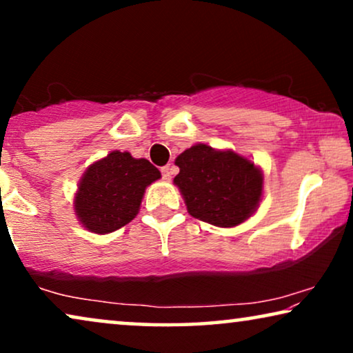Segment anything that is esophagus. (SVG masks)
<instances>
[{"label": "esophagus", "mask_w": 353, "mask_h": 353, "mask_svg": "<svg viewBox=\"0 0 353 353\" xmlns=\"http://www.w3.org/2000/svg\"><path fill=\"white\" fill-rule=\"evenodd\" d=\"M161 172H162L163 180L170 181L172 180V175H173V173H175V168H173V165H165V167L161 168Z\"/></svg>", "instance_id": "34e87169"}]
</instances>
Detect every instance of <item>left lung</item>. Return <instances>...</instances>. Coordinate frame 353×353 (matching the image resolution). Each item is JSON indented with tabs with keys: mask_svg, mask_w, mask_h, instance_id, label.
Returning <instances> with one entry per match:
<instances>
[{
	"mask_svg": "<svg viewBox=\"0 0 353 353\" xmlns=\"http://www.w3.org/2000/svg\"><path fill=\"white\" fill-rule=\"evenodd\" d=\"M180 173L173 183L190 215L205 223L231 228L257 210L263 175L254 162L233 151L194 144L175 159Z\"/></svg>",
	"mask_w": 353,
	"mask_h": 353,
	"instance_id": "left-lung-1",
	"label": "left lung"
}]
</instances>
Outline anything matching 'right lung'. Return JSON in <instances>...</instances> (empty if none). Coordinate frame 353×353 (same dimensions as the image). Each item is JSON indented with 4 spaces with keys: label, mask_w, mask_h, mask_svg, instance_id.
<instances>
[{
    "label": "right lung",
    "mask_w": 353,
    "mask_h": 353,
    "mask_svg": "<svg viewBox=\"0 0 353 353\" xmlns=\"http://www.w3.org/2000/svg\"><path fill=\"white\" fill-rule=\"evenodd\" d=\"M161 172L146 159L112 151L88 167L75 194V212L86 230L112 233L137 216L146 186Z\"/></svg>",
    "instance_id": "add662e5"
}]
</instances>
